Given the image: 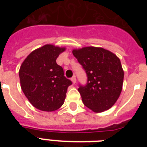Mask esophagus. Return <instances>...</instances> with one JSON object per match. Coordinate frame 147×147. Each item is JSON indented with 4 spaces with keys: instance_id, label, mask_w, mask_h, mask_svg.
Instances as JSON below:
<instances>
[{
    "instance_id": "34e87169",
    "label": "esophagus",
    "mask_w": 147,
    "mask_h": 147,
    "mask_svg": "<svg viewBox=\"0 0 147 147\" xmlns=\"http://www.w3.org/2000/svg\"><path fill=\"white\" fill-rule=\"evenodd\" d=\"M71 82H72V83H73V84H76V76H74L73 77H72V78H71Z\"/></svg>"
}]
</instances>
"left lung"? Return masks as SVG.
<instances>
[{
	"mask_svg": "<svg viewBox=\"0 0 147 147\" xmlns=\"http://www.w3.org/2000/svg\"><path fill=\"white\" fill-rule=\"evenodd\" d=\"M72 53L87 74V84L78 88L83 104L96 113L111 108L123 86L124 74L119 58L100 47H84Z\"/></svg>",
	"mask_w": 147,
	"mask_h": 147,
	"instance_id": "left-lung-1",
	"label": "left lung"
}]
</instances>
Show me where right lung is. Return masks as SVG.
Listing matches in <instances>:
<instances>
[{
    "label": "right lung",
    "mask_w": 147,
    "mask_h": 147,
    "mask_svg": "<svg viewBox=\"0 0 147 147\" xmlns=\"http://www.w3.org/2000/svg\"><path fill=\"white\" fill-rule=\"evenodd\" d=\"M64 47L45 45L33 51L22 63L19 71L22 91L36 108L54 111L65 101L71 82L64 76L62 66L56 63Z\"/></svg>",
    "instance_id": "add662e5"
}]
</instances>
